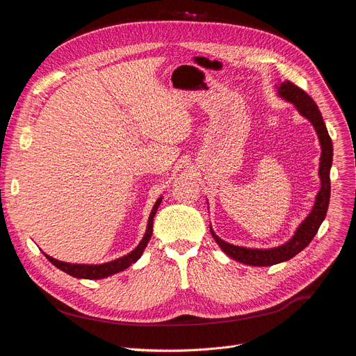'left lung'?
<instances>
[{"instance_id":"left-lung-1","label":"left lung","mask_w":356,"mask_h":356,"mask_svg":"<svg viewBox=\"0 0 356 356\" xmlns=\"http://www.w3.org/2000/svg\"><path fill=\"white\" fill-rule=\"evenodd\" d=\"M279 97L284 99L289 103H293L298 112L306 118L315 128L319 142H321V162H319V178H321V190L316 195L315 204H313L310 213L307 217L299 224L296 232L289 241H286L282 245L271 247V248H248V247H240L229 244L224 240H221L214 229H211V234L216 240V243L220 245L222 252L243 264L248 266H273L282 261H287L291 257H295L298 253H300L305 247L309 245V243L316 236L321 224L323 222L327 207H329V198H330V166H332V156H333V146L332 139L327 134L326 124L323 122L322 113L318 109L316 103L312 100V97L298 88L293 83L284 80L280 85H276Z\"/></svg>"}]
</instances>
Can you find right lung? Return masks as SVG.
<instances>
[{
  "label": "right lung",
  "mask_w": 356,
  "mask_h": 356,
  "mask_svg": "<svg viewBox=\"0 0 356 356\" xmlns=\"http://www.w3.org/2000/svg\"><path fill=\"white\" fill-rule=\"evenodd\" d=\"M162 201V197H159L152 208V211L149 214V220H148V225H146V232L140 240V243L138 244V247H135V250L127 256H123L120 259L103 263V264H72V263H66V261H60L56 260L53 257H50L49 254L43 253L47 260L50 263H53L57 268H60L65 273L76 277V279H90V280H97V279H104L109 277L115 273H119V271H123L124 268H128L131 264H134L135 261H138L143 253V250L146 247V244L149 243L151 237H152V228H154V217L158 211L159 204Z\"/></svg>",
  "instance_id": "1"
}]
</instances>
